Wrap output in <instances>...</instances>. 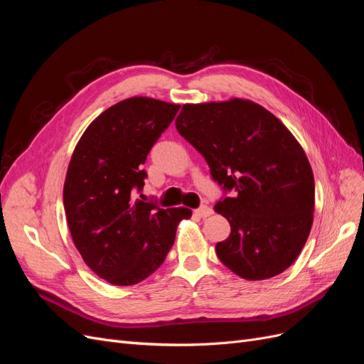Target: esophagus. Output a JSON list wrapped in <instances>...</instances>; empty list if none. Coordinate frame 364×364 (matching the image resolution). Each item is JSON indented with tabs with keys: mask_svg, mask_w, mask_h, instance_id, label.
Masks as SVG:
<instances>
[{
	"mask_svg": "<svg viewBox=\"0 0 364 364\" xmlns=\"http://www.w3.org/2000/svg\"><path fill=\"white\" fill-rule=\"evenodd\" d=\"M214 211H213V208L211 206H208V205H202V206H199L194 211V214L197 215V217H202V218H205V217H209L211 215Z\"/></svg>",
	"mask_w": 364,
	"mask_h": 364,
	"instance_id": "34e87169",
	"label": "esophagus"
}]
</instances>
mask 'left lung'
<instances>
[{
	"instance_id": "1",
	"label": "left lung",
	"mask_w": 364,
	"mask_h": 364,
	"mask_svg": "<svg viewBox=\"0 0 364 364\" xmlns=\"http://www.w3.org/2000/svg\"><path fill=\"white\" fill-rule=\"evenodd\" d=\"M176 129L223 190L214 206L230 235L218 259L249 281L287 270L310 235L314 178L305 151L267 109L249 100L185 105ZM228 192H232L229 198Z\"/></svg>"
}]
</instances>
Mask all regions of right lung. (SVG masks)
<instances>
[{"label": "right lung", "instance_id": "add662e5", "mask_svg": "<svg viewBox=\"0 0 364 364\" xmlns=\"http://www.w3.org/2000/svg\"><path fill=\"white\" fill-rule=\"evenodd\" d=\"M179 105L132 97L97 117L75 146L63 186L70 232L86 266L114 285H134L158 270L176 228L191 209L146 202L142 168Z\"/></svg>", "mask_w": 364, "mask_h": 364}]
</instances>
